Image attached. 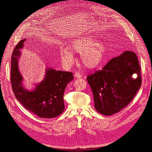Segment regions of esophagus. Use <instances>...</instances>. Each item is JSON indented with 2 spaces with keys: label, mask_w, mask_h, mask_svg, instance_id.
<instances>
[{
  "label": "esophagus",
  "mask_w": 152,
  "mask_h": 152,
  "mask_svg": "<svg viewBox=\"0 0 152 152\" xmlns=\"http://www.w3.org/2000/svg\"><path fill=\"white\" fill-rule=\"evenodd\" d=\"M74 75H75V77L76 78H77V79H79V78H81V77H82V75L80 74V73H79V72H75Z\"/></svg>",
  "instance_id": "obj_1"
}]
</instances>
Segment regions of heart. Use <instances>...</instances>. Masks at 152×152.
Segmentation results:
<instances>
[{"mask_svg":"<svg viewBox=\"0 0 152 152\" xmlns=\"http://www.w3.org/2000/svg\"><path fill=\"white\" fill-rule=\"evenodd\" d=\"M70 49H59V55L62 61L66 65H71L74 61L72 51L81 53L80 58L84 65L88 68L97 67L103 61L106 52V47L102 42H96L92 37H84L74 40Z\"/></svg>","mask_w":152,"mask_h":152,"instance_id":"1","label":"heart"}]
</instances>
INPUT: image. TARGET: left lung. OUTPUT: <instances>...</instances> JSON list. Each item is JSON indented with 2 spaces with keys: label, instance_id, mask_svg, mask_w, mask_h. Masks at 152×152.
I'll return each instance as SVG.
<instances>
[{
  "label": "left lung",
  "instance_id": "8db88e82",
  "mask_svg": "<svg viewBox=\"0 0 152 152\" xmlns=\"http://www.w3.org/2000/svg\"><path fill=\"white\" fill-rule=\"evenodd\" d=\"M136 74L137 77L132 76ZM93 92L94 108L112 115L126 107L141 85V69L136 53L129 50L112 59L102 70L87 77Z\"/></svg>",
  "mask_w": 152,
  "mask_h": 152
}]
</instances>
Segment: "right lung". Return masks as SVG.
Returning <instances> with one entry per match:
<instances>
[{
	"mask_svg": "<svg viewBox=\"0 0 152 152\" xmlns=\"http://www.w3.org/2000/svg\"><path fill=\"white\" fill-rule=\"evenodd\" d=\"M25 39L21 40L14 49L11 55V82L16 98L23 107L40 118L58 117L65 110L63 95L66 85L73 79L72 72L56 71L48 68L44 80L37 85L33 91L22 86L23 78L18 67L20 49L23 47Z\"/></svg>",
	"mask_w": 152,
	"mask_h": 152,
	"instance_id": "add662e5",
	"label": "right lung"
}]
</instances>
